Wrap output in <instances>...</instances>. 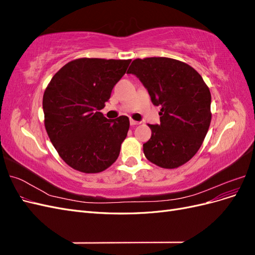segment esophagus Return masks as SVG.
I'll use <instances>...</instances> for the list:
<instances>
[{"label": "esophagus", "instance_id": "esophagus-1", "mask_svg": "<svg viewBox=\"0 0 255 255\" xmlns=\"http://www.w3.org/2000/svg\"><path fill=\"white\" fill-rule=\"evenodd\" d=\"M129 123H130V126H138L140 122H138V121H135V120H133V119H130V120H129Z\"/></svg>", "mask_w": 255, "mask_h": 255}]
</instances>
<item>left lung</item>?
<instances>
[{"mask_svg": "<svg viewBox=\"0 0 255 255\" xmlns=\"http://www.w3.org/2000/svg\"><path fill=\"white\" fill-rule=\"evenodd\" d=\"M128 73L136 75L152 103L161 107L160 125H149L152 135L143 143L144 156L166 169L187 163L201 146L212 120V97L202 76L168 57L137 58Z\"/></svg>", "mask_w": 255, "mask_h": 255, "instance_id": "obj_1", "label": "left lung"}]
</instances>
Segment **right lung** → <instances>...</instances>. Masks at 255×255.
<instances>
[{
	"label": "right lung",
	"mask_w": 255,
	"mask_h": 255,
	"mask_svg": "<svg viewBox=\"0 0 255 255\" xmlns=\"http://www.w3.org/2000/svg\"><path fill=\"white\" fill-rule=\"evenodd\" d=\"M130 59L79 58L53 76L42 100L44 127L67 165L84 173L104 171L118 158L129 128L127 116L101 111Z\"/></svg>",
	"instance_id": "1"
}]
</instances>
